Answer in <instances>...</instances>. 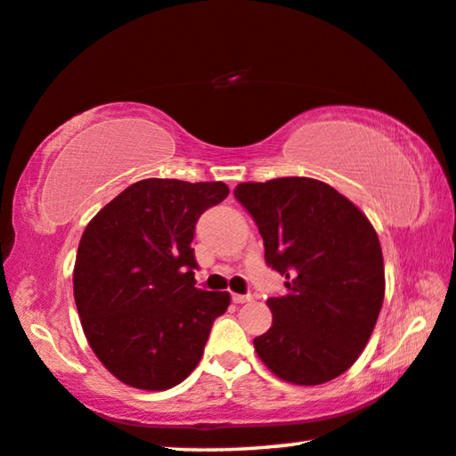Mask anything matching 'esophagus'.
<instances>
[{"label":"esophagus","mask_w":456,"mask_h":456,"mask_svg":"<svg viewBox=\"0 0 456 456\" xmlns=\"http://www.w3.org/2000/svg\"><path fill=\"white\" fill-rule=\"evenodd\" d=\"M231 300H233L235 305H245V302H251V296L249 294H233L231 296Z\"/></svg>","instance_id":"esophagus-1"}]
</instances>
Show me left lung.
<instances>
[{
    "instance_id": "8db88e82",
    "label": "left lung",
    "mask_w": 456,
    "mask_h": 456,
    "mask_svg": "<svg viewBox=\"0 0 456 456\" xmlns=\"http://www.w3.org/2000/svg\"><path fill=\"white\" fill-rule=\"evenodd\" d=\"M233 194L254 216L265 264L288 280L284 296L267 298L273 319L254 338L259 359L296 386L338 378L365 349L384 305V256L373 225L314 178L243 183Z\"/></svg>"
}]
</instances>
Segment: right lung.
Returning a JSON list of instances; mask_svg holds the SVG:
<instances>
[{"mask_svg":"<svg viewBox=\"0 0 456 456\" xmlns=\"http://www.w3.org/2000/svg\"><path fill=\"white\" fill-rule=\"evenodd\" d=\"M229 194L223 183L140 180L86 225L75 302L86 341L126 386L162 392L199 365L227 292L194 288V225Z\"/></svg>","mask_w":456,"mask_h":456,"instance_id":"1","label":"right lung"}]
</instances>
